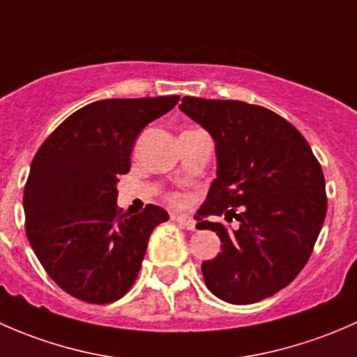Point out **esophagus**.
<instances>
[{"label":"esophagus","instance_id":"esophagus-1","mask_svg":"<svg viewBox=\"0 0 357 357\" xmlns=\"http://www.w3.org/2000/svg\"><path fill=\"white\" fill-rule=\"evenodd\" d=\"M174 219L176 222H178L179 226H181V228H185V229H190V231H193V229H195V221H193L192 218H188V215H185V214H179V215H174Z\"/></svg>","mask_w":357,"mask_h":357}]
</instances>
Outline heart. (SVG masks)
Returning <instances> with one entry per match:
<instances>
[{
  "mask_svg": "<svg viewBox=\"0 0 357 357\" xmlns=\"http://www.w3.org/2000/svg\"><path fill=\"white\" fill-rule=\"evenodd\" d=\"M171 200L174 202V204H179V202H181V200H179V197H176V195H174V197H171Z\"/></svg>",
  "mask_w": 357,
  "mask_h": 357,
  "instance_id": "b5f03b06",
  "label": "heart"
}]
</instances>
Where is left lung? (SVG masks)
<instances>
[{"label": "left lung", "mask_w": 357, "mask_h": 357, "mask_svg": "<svg viewBox=\"0 0 357 357\" xmlns=\"http://www.w3.org/2000/svg\"><path fill=\"white\" fill-rule=\"evenodd\" d=\"M181 112L215 143L218 178L199 208V229L221 238L202 262L207 289L229 304L271 297L309 261L326 215L325 176L304 136L275 112L236 100L185 96ZM207 215L235 217V230Z\"/></svg>", "instance_id": "8db88e82"}]
</instances>
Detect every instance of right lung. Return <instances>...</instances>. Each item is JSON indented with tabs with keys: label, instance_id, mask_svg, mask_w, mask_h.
<instances>
[{
	"label": "right lung",
	"instance_id": "right-lung-1",
	"mask_svg": "<svg viewBox=\"0 0 357 357\" xmlns=\"http://www.w3.org/2000/svg\"><path fill=\"white\" fill-rule=\"evenodd\" d=\"M178 95L112 98L67 117L39 146L24 190L25 233L50 278L89 304H110L138 276L149 238L169 214L157 205L117 207L136 138Z\"/></svg>",
	"mask_w": 357,
	"mask_h": 357
}]
</instances>
